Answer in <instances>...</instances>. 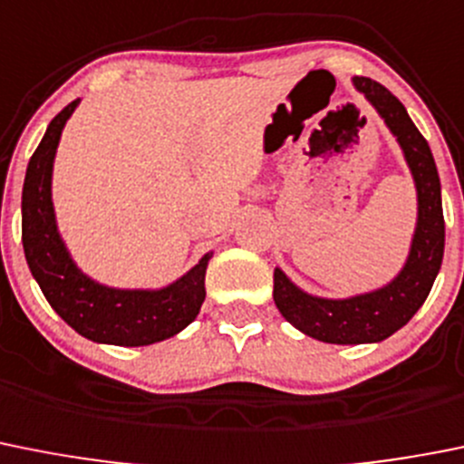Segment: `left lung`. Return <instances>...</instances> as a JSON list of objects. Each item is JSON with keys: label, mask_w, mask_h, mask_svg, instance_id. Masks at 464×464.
<instances>
[{"label": "left lung", "mask_w": 464, "mask_h": 464, "mask_svg": "<svg viewBox=\"0 0 464 464\" xmlns=\"http://www.w3.org/2000/svg\"><path fill=\"white\" fill-rule=\"evenodd\" d=\"M354 87L365 93L396 135L419 193V220L405 269L382 290L352 299H320L301 292L280 269L274 271V301L285 320L310 338L335 345L380 343L414 317L428 299L444 257L441 184L426 138L419 133L405 105L386 87L356 75Z\"/></svg>", "instance_id": "1"}]
</instances>
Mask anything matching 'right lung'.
<instances>
[{
    "label": "right lung",
    "instance_id": "right-lung-1",
    "mask_svg": "<svg viewBox=\"0 0 464 464\" xmlns=\"http://www.w3.org/2000/svg\"><path fill=\"white\" fill-rule=\"evenodd\" d=\"M75 105L78 101L68 103L50 121L27 165L23 186V248L29 271L54 313L93 343L140 347L172 338L202 308L207 296L204 274L211 255H204L177 283L154 292L112 290L93 283L73 265L54 223L50 181L62 129Z\"/></svg>",
    "mask_w": 464,
    "mask_h": 464
}]
</instances>
